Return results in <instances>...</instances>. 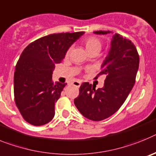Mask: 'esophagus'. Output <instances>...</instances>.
<instances>
[{"label": "esophagus", "instance_id": "obj_1", "mask_svg": "<svg viewBox=\"0 0 156 156\" xmlns=\"http://www.w3.org/2000/svg\"><path fill=\"white\" fill-rule=\"evenodd\" d=\"M81 82H79V81H74V82H73V85H74V86H77V87H79L80 86H81Z\"/></svg>", "mask_w": 156, "mask_h": 156}]
</instances>
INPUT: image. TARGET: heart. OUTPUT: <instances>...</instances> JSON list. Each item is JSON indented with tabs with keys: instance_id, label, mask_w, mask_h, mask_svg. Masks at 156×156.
<instances>
[{
	"instance_id": "heart-1",
	"label": "heart",
	"mask_w": 156,
	"mask_h": 156,
	"mask_svg": "<svg viewBox=\"0 0 156 156\" xmlns=\"http://www.w3.org/2000/svg\"><path fill=\"white\" fill-rule=\"evenodd\" d=\"M83 44L89 53L99 52L101 50L103 45L102 41L96 36H90V37H86L84 40ZM68 52L69 50L67 51V54H68Z\"/></svg>"
}]
</instances>
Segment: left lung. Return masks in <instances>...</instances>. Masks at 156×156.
<instances>
[{"label":"left lung","mask_w":156,"mask_h":156,"mask_svg":"<svg viewBox=\"0 0 156 156\" xmlns=\"http://www.w3.org/2000/svg\"><path fill=\"white\" fill-rule=\"evenodd\" d=\"M110 32L97 30L95 34H106ZM139 62L134 44L119 34L114 35L110 52L103 63L101 71L95 78L106 75L104 87L95 89L89 82L82 84L79 95L74 100L80 113L92 121H101L115 113L134 86Z\"/></svg>","instance_id":"left-lung-1"}]
</instances>
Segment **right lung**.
I'll use <instances>...</instances> for the list:
<instances>
[{
    "instance_id": "add662e5",
    "label": "right lung",
    "mask_w": 156,
    "mask_h": 156,
    "mask_svg": "<svg viewBox=\"0 0 156 156\" xmlns=\"http://www.w3.org/2000/svg\"><path fill=\"white\" fill-rule=\"evenodd\" d=\"M83 34H49L24 48L14 73V99L26 122L39 126L53 119L55 104L67 85L52 81L55 65L63 60L69 47Z\"/></svg>"
}]
</instances>
